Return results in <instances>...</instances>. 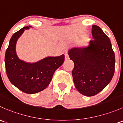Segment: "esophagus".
Returning a JSON list of instances; mask_svg holds the SVG:
<instances>
[{"instance_id":"esophagus-1","label":"esophagus","mask_w":123,"mask_h":123,"mask_svg":"<svg viewBox=\"0 0 123 123\" xmlns=\"http://www.w3.org/2000/svg\"><path fill=\"white\" fill-rule=\"evenodd\" d=\"M69 59V56H68V54H67V52L65 53V61H67Z\"/></svg>"}]
</instances>
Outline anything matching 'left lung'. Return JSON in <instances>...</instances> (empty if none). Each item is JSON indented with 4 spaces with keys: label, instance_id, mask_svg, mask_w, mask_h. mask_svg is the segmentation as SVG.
I'll use <instances>...</instances> for the list:
<instances>
[{
    "label": "left lung",
    "instance_id": "8db88e82",
    "mask_svg": "<svg viewBox=\"0 0 123 123\" xmlns=\"http://www.w3.org/2000/svg\"><path fill=\"white\" fill-rule=\"evenodd\" d=\"M93 40L86 46L68 50L74 63V83L81 94L91 97L102 91L110 82L115 70V55L109 38L97 25H92Z\"/></svg>",
    "mask_w": 123,
    "mask_h": 123
}]
</instances>
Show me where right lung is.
<instances>
[{"label":"right lung","mask_w":123,"mask_h":123,"mask_svg":"<svg viewBox=\"0 0 123 123\" xmlns=\"http://www.w3.org/2000/svg\"><path fill=\"white\" fill-rule=\"evenodd\" d=\"M30 28L32 27L25 26L13 35L6 51L5 62L10 82L25 93L35 94L48 86L54 72L64 63L65 55L47 56L33 63L19 59L16 51V42L25 30Z\"/></svg>","instance_id":"right-lung-1"}]
</instances>
